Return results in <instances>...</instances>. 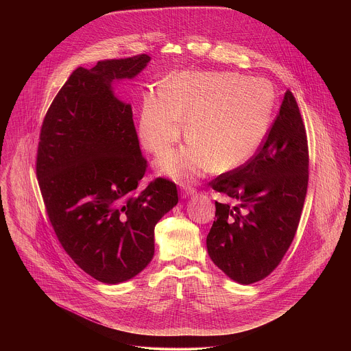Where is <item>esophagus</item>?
I'll return each instance as SVG.
<instances>
[{"mask_svg": "<svg viewBox=\"0 0 351 351\" xmlns=\"http://www.w3.org/2000/svg\"><path fill=\"white\" fill-rule=\"evenodd\" d=\"M181 186H182V192H181L182 197H188V196H191V195H193L196 192V189L192 185H189V184H182Z\"/></svg>", "mask_w": 351, "mask_h": 351, "instance_id": "1", "label": "esophagus"}]
</instances>
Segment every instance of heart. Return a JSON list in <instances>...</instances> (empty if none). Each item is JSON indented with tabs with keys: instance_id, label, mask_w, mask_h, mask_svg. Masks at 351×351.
Masks as SVG:
<instances>
[{
	"instance_id": "obj_1",
	"label": "heart",
	"mask_w": 351,
	"mask_h": 351,
	"mask_svg": "<svg viewBox=\"0 0 351 351\" xmlns=\"http://www.w3.org/2000/svg\"><path fill=\"white\" fill-rule=\"evenodd\" d=\"M273 105L274 92L263 80L234 73H180L166 80L163 93L143 97L139 138L152 154L169 150L182 135L184 114L192 142L165 154L160 169L180 180L199 176L210 163L226 171L259 149Z\"/></svg>"
}]
</instances>
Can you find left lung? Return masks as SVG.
Masks as SVG:
<instances>
[{"mask_svg": "<svg viewBox=\"0 0 351 351\" xmlns=\"http://www.w3.org/2000/svg\"><path fill=\"white\" fill-rule=\"evenodd\" d=\"M308 166L305 125L295 96L287 90L256 152L209 182L230 202H215L206 249L230 278L249 285L280 265L300 223Z\"/></svg>", "mask_w": 351, "mask_h": 351, "instance_id": "obj_1", "label": "left lung"}]
</instances>
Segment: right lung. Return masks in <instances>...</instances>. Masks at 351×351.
I'll list each match as a JSON object with an SVG mask.
<instances>
[{"label":"right lung","mask_w":351,"mask_h":351,"mask_svg":"<svg viewBox=\"0 0 351 351\" xmlns=\"http://www.w3.org/2000/svg\"><path fill=\"white\" fill-rule=\"evenodd\" d=\"M146 53L75 69L45 116L36 176L55 235L69 256L105 284L135 277L152 259L154 228L178 202L177 185L147 173L130 104L113 80L142 71Z\"/></svg>","instance_id":"1"}]
</instances>
